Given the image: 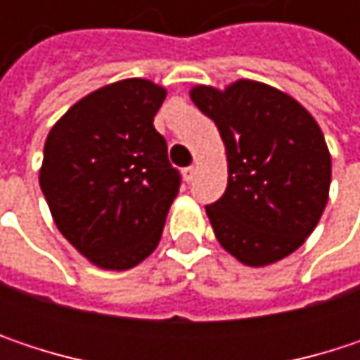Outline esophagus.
<instances>
[{
	"instance_id": "obj_1",
	"label": "esophagus",
	"mask_w": 360,
	"mask_h": 360,
	"mask_svg": "<svg viewBox=\"0 0 360 360\" xmlns=\"http://www.w3.org/2000/svg\"><path fill=\"white\" fill-rule=\"evenodd\" d=\"M181 175H183V179L189 183V181H193V177H195V169L193 167H187V169L181 171Z\"/></svg>"
}]
</instances>
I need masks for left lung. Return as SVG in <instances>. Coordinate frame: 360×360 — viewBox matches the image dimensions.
<instances>
[{
	"label": "left lung",
	"mask_w": 360,
	"mask_h": 360,
	"mask_svg": "<svg viewBox=\"0 0 360 360\" xmlns=\"http://www.w3.org/2000/svg\"><path fill=\"white\" fill-rule=\"evenodd\" d=\"M191 102L214 120L227 156V189L206 206L219 244L248 266L296 252L329 198L331 154L298 100L260 81L195 85Z\"/></svg>",
	"instance_id": "obj_1"
}]
</instances>
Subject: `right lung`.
<instances>
[{
	"mask_svg": "<svg viewBox=\"0 0 360 360\" xmlns=\"http://www.w3.org/2000/svg\"><path fill=\"white\" fill-rule=\"evenodd\" d=\"M167 89L122 79L81 98L49 129L39 185L60 233L91 264L127 271L156 250L179 173L154 116Z\"/></svg>",
	"mask_w": 360,
	"mask_h": 360,
	"instance_id": "right-lung-1",
	"label": "right lung"
}]
</instances>
